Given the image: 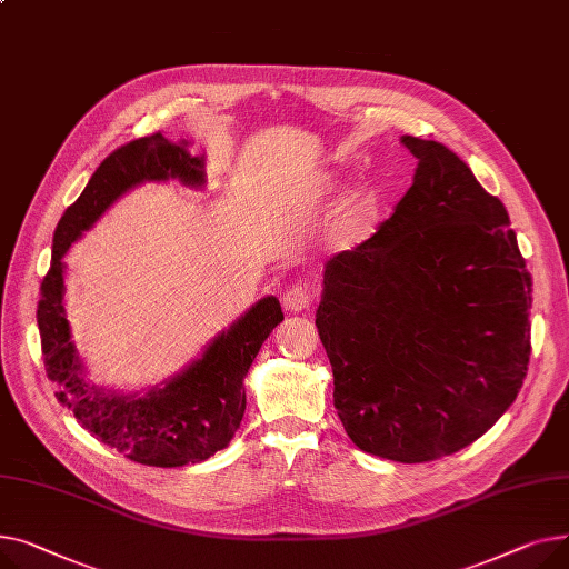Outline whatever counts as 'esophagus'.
Here are the masks:
<instances>
[{"label": "esophagus", "mask_w": 569, "mask_h": 569, "mask_svg": "<svg viewBox=\"0 0 569 569\" xmlns=\"http://www.w3.org/2000/svg\"><path fill=\"white\" fill-rule=\"evenodd\" d=\"M312 303V296H310V289L303 287V284H293L289 287L284 293H282V306L287 312H303L308 310Z\"/></svg>", "instance_id": "1"}]
</instances>
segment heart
<instances>
[{
    "mask_svg": "<svg viewBox=\"0 0 569 569\" xmlns=\"http://www.w3.org/2000/svg\"><path fill=\"white\" fill-rule=\"evenodd\" d=\"M330 177L321 179V190L332 188ZM381 211L379 194L370 186H358L349 190L340 204L330 211L323 222V241L332 250H351L360 246L377 227Z\"/></svg>",
    "mask_w": 569,
    "mask_h": 569,
    "instance_id": "b5f03b06",
    "label": "heart"
}]
</instances>
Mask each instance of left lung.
I'll list each match as a JSON object with an SVG mask.
<instances>
[{
  "label": "left lung",
  "instance_id": "1",
  "mask_svg": "<svg viewBox=\"0 0 569 569\" xmlns=\"http://www.w3.org/2000/svg\"><path fill=\"white\" fill-rule=\"evenodd\" d=\"M402 144L413 186L372 239L326 263L315 323L349 439L420 463L471 446L517 399L532 282L471 167L439 142Z\"/></svg>",
  "mask_w": 569,
  "mask_h": 569
}]
</instances>
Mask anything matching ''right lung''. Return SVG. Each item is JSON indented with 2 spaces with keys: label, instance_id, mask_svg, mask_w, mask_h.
Wrapping results in <instances>:
<instances>
[{
  "label": "right lung",
  "instance_id": "1",
  "mask_svg": "<svg viewBox=\"0 0 569 569\" xmlns=\"http://www.w3.org/2000/svg\"><path fill=\"white\" fill-rule=\"evenodd\" d=\"M147 181L204 188V156H190L186 140L170 142L156 132L100 162L54 229L52 261L41 284L37 321L46 370L59 388V402L69 407L96 439L123 457L177 469L204 461L229 446L246 413V375L284 315L276 296H263L220 330L202 356L156 386L126 392L89 381V370L66 319L63 257L119 197Z\"/></svg>",
  "mask_w": 569,
  "mask_h": 569
}]
</instances>
